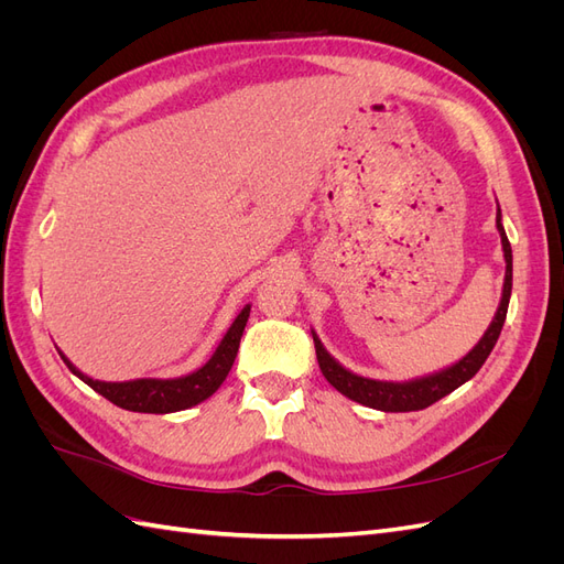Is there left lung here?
<instances>
[{
    "label": "left lung",
    "mask_w": 564,
    "mask_h": 564,
    "mask_svg": "<svg viewBox=\"0 0 564 564\" xmlns=\"http://www.w3.org/2000/svg\"><path fill=\"white\" fill-rule=\"evenodd\" d=\"M497 230L501 235L503 261H506L503 292H501L499 308H497V313H494L491 324L487 327V332L482 334V338L473 346L470 352L460 357L458 362H454L445 369H440V371L425 373V377H419V379L379 381V379L360 377V373L346 369L344 365L336 360V357L329 355V350L322 346L319 336L311 329L313 340H315L317 362H319L324 379H327L340 392V395H346L348 400L360 402L365 406L379 409V412H419V409L431 406L433 402L449 395V392L456 390L458 386H464L466 381H470L475 373L480 371V367L485 365L491 348L497 346L499 334H501L503 322H506V313H508L510 289H513V249H510V242H508L503 224H501V209H497Z\"/></svg>",
    "instance_id": "8db88e82"
}]
</instances>
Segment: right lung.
Wrapping results in <instances>:
<instances>
[{"label": "right lung", "mask_w": 564, "mask_h": 564, "mask_svg": "<svg viewBox=\"0 0 564 564\" xmlns=\"http://www.w3.org/2000/svg\"><path fill=\"white\" fill-rule=\"evenodd\" d=\"M251 305L247 303L245 308L237 313L232 324L228 327L226 336L220 338L214 355L204 362L199 369L185 373V377L176 379H131V381H98L79 371L63 350L58 355L77 379H82L89 388H94L98 395H104L112 404L127 409V412H141V414H172L191 409L220 388L226 381L228 371L232 369V362L237 357V348H240V338L245 334L247 319H249Z\"/></svg>", "instance_id": "1"}]
</instances>
